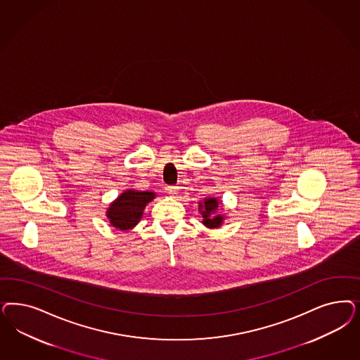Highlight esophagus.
Returning <instances> with one entry per match:
<instances>
[{
	"label": "esophagus",
	"mask_w": 360,
	"mask_h": 360,
	"mask_svg": "<svg viewBox=\"0 0 360 360\" xmlns=\"http://www.w3.org/2000/svg\"><path fill=\"white\" fill-rule=\"evenodd\" d=\"M167 192L171 195V196H176L179 193V188L174 186H167Z\"/></svg>",
	"instance_id": "1"
}]
</instances>
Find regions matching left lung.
Instances as JSON below:
<instances>
[{
    "instance_id": "8db88e82",
    "label": "left lung",
    "mask_w": 360,
    "mask_h": 360,
    "mask_svg": "<svg viewBox=\"0 0 360 360\" xmlns=\"http://www.w3.org/2000/svg\"><path fill=\"white\" fill-rule=\"evenodd\" d=\"M219 200L214 198H207L202 202H198V210L202 216V224L207 228H219L224 221V216L222 214H216L217 208H219Z\"/></svg>"
}]
</instances>
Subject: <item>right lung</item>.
I'll list each match as a JSON object with an SVG mask.
<instances>
[{
	"mask_svg": "<svg viewBox=\"0 0 360 360\" xmlns=\"http://www.w3.org/2000/svg\"><path fill=\"white\" fill-rule=\"evenodd\" d=\"M156 196L155 192H140L134 189L124 191L105 212L110 224L120 231H129L138 225L144 208Z\"/></svg>",
	"mask_w": 360,
	"mask_h": 360,
	"instance_id": "right-lung-1",
	"label": "right lung"
}]
</instances>
